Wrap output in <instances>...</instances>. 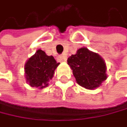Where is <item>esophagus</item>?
<instances>
[{
    "mask_svg": "<svg viewBox=\"0 0 127 127\" xmlns=\"http://www.w3.org/2000/svg\"><path fill=\"white\" fill-rule=\"evenodd\" d=\"M66 56H65V55H60V56L58 57V60L60 62H65L66 61Z\"/></svg>",
    "mask_w": 127,
    "mask_h": 127,
    "instance_id": "obj_1",
    "label": "esophagus"
}]
</instances>
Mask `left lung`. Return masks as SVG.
Wrapping results in <instances>:
<instances>
[{"mask_svg": "<svg viewBox=\"0 0 127 127\" xmlns=\"http://www.w3.org/2000/svg\"><path fill=\"white\" fill-rule=\"evenodd\" d=\"M79 85L93 90L101 85L107 78V65L103 59L96 53L86 47H81L67 60Z\"/></svg>", "mask_w": 127, "mask_h": 127, "instance_id": "8db88e82", "label": "left lung"}]
</instances>
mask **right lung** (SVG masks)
<instances>
[{"mask_svg": "<svg viewBox=\"0 0 127 127\" xmlns=\"http://www.w3.org/2000/svg\"><path fill=\"white\" fill-rule=\"evenodd\" d=\"M59 64L53 56H48L43 50L38 49L24 65L27 83L39 89L47 87Z\"/></svg>", "mask_w": 127, "mask_h": 127, "instance_id": "1", "label": "right lung"}]
</instances>
